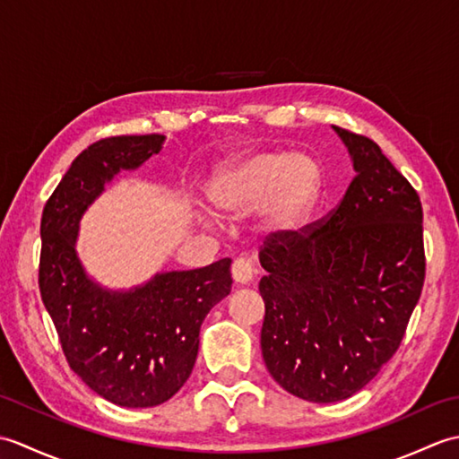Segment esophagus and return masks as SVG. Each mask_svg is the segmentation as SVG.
Segmentation results:
<instances>
[{
  "label": "esophagus",
  "mask_w": 459,
  "mask_h": 459,
  "mask_svg": "<svg viewBox=\"0 0 459 459\" xmlns=\"http://www.w3.org/2000/svg\"><path fill=\"white\" fill-rule=\"evenodd\" d=\"M232 278H235V281L240 286L250 284L252 278H255V268H252L248 260L237 258L235 262H232Z\"/></svg>",
  "instance_id": "34e87169"
}]
</instances>
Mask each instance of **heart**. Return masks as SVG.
<instances>
[{"label": "heart", "mask_w": 459, "mask_h": 459, "mask_svg": "<svg viewBox=\"0 0 459 459\" xmlns=\"http://www.w3.org/2000/svg\"><path fill=\"white\" fill-rule=\"evenodd\" d=\"M321 191L319 163L304 153L266 150L224 168L212 181V207L245 217L262 204L270 230H291L307 219Z\"/></svg>", "instance_id": "obj_1"}]
</instances>
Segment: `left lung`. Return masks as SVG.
I'll use <instances>...</instances> for the list:
<instances>
[{
	"instance_id": "obj_1",
	"label": "left lung",
	"mask_w": 459,
	"mask_h": 459,
	"mask_svg": "<svg viewBox=\"0 0 459 459\" xmlns=\"http://www.w3.org/2000/svg\"><path fill=\"white\" fill-rule=\"evenodd\" d=\"M355 178L307 235H272L260 248V345L276 383L309 403L359 393L401 347L420 299L422 203L378 145L345 128Z\"/></svg>"
}]
</instances>
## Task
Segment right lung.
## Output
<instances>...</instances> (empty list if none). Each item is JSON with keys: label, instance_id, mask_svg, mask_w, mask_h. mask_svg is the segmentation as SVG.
Masks as SVG:
<instances>
[{"label": "right lung", "instance_id": "right-lung-1", "mask_svg": "<svg viewBox=\"0 0 459 459\" xmlns=\"http://www.w3.org/2000/svg\"><path fill=\"white\" fill-rule=\"evenodd\" d=\"M165 135H114L89 145L48 197L41 217L39 290L66 363L96 394L118 406H158L189 378L199 331L230 294V258L155 274L130 291L96 284L76 256L79 221L120 169L160 153Z\"/></svg>", "mask_w": 459, "mask_h": 459}]
</instances>
